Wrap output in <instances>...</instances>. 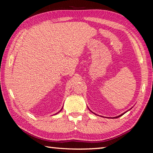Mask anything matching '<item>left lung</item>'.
<instances>
[{
  "label": "left lung",
  "mask_w": 153,
  "mask_h": 153,
  "mask_svg": "<svg viewBox=\"0 0 153 153\" xmlns=\"http://www.w3.org/2000/svg\"><path fill=\"white\" fill-rule=\"evenodd\" d=\"M131 108H130V109H131ZM89 110H90V109H89ZM126 112H127V111H126L125 113H122V114H121V115H119V116H117V117H113V118H118V117H121V116H122L123 115H124V114H125ZM92 113H93L92 111ZM93 113L95 114L94 113ZM95 115H97V114H95Z\"/></svg>",
  "instance_id": "1"
}]
</instances>
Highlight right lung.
Listing matches in <instances>:
<instances>
[{
	"label": "right lung",
	"instance_id": "1",
	"mask_svg": "<svg viewBox=\"0 0 153 153\" xmlns=\"http://www.w3.org/2000/svg\"><path fill=\"white\" fill-rule=\"evenodd\" d=\"M62 109H63V108H61V110H60V111H59V112H58V113H56V114H57V113H59V112H60V111H61V110H62ZM56 114H55V115H56Z\"/></svg>",
	"mask_w": 153,
	"mask_h": 153
}]
</instances>
